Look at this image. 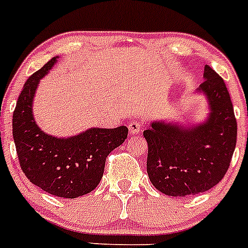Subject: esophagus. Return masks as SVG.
Instances as JSON below:
<instances>
[{"instance_id": "esophagus-1", "label": "esophagus", "mask_w": 248, "mask_h": 248, "mask_svg": "<svg viewBox=\"0 0 248 248\" xmlns=\"http://www.w3.org/2000/svg\"><path fill=\"white\" fill-rule=\"evenodd\" d=\"M128 128H129V133H130V135H135V134H138L140 130H141L143 125H141V124L138 122H131V123H129Z\"/></svg>"}]
</instances>
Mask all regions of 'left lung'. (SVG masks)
I'll return each mask as SVG.
<instances>
[{
    "mask_svg": "<svg viewBox=\"0 0 248 248\" xmlns=\"http://www.w3.org/2000/svg\"><path fill=\"white\" fill-rule=\"evenodd\" d=\"M203 79L198 91L209 100L205 123L186 129L154 122L143 133L149 179L169 196L196 195L217 185L235 151L237 122L226 84L210 65H205Z\"/></svg>",
    "mask_w": 248,
    "mask_h": 248,
    "instance_id": "obj_1",
    "label": "left lung"
}]
</instances>
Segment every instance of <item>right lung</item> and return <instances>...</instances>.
<instances>
[{"label": "right lung", "instance_id": "obj_1", "mask_svg": "<svg viewBox=\"0 0 248 248\" xmlns=\"http://www.w3.org/2000/svg\"><path fill=\"white\" fill-rule=\"evenodd\" d=\"M56 61L57 57L50 59L23 85L13 111V140L22 171L31 183L58 198L76 199L97 187L107 156L124 143L128 128H92L67 139L43 133L34 122L32 103L39 79Z\"/></svg>", "mask_w": 248, "mask_h": 248}]
</instances>
